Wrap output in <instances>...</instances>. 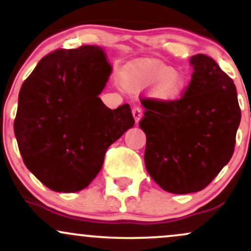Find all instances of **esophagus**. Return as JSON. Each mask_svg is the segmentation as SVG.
I'll return each instance as SVG.
<instances>
[{"mask_svg":"<svg viewBox=\"0 0 251 251\" xmlns=\"http://www.w3.org/2000/svg\"><path fill=\"white\" fill-rule=\"evenodd\" d=\"M132 116H133V118H134L135 124L139 123L140 119H142V117H143V111H142V108L138 107V106H135V107L132 108Z\"/></svg>","mask_w":251,"mask_h":251,"instance_id":"obj_1","label":"esophagus"}]
</instances>
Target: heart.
Here are the masks:
<instances>
[{"mask_svg": "<svg viewBox=\"0 0 251 251\" xmlns=\"http://www.w3.org/2000/svg\"><path fill=\"white\" fill-rule=\"evenodd\" d=\"M124 83L127 87H149L155 98L163 100H174L183 92L185 81L178 73L159 63H145L131 70L124 76Z\"/></svg>", "mask_w": 251, "mask_h": 251, "instance_id": "heart-1", "label": "heart"}]
</instances>
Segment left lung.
Returning a JSON list of instances; mask_svg holds the SVG:
<instances>
[{
    "mask_svg": "<svg viewBox=\"0 0 251 251\" xmlns=\"http://www.w3.org/2000/svg\"><path fill=\"white\" fill-rule=\"evenodd\" d=\"M191 81L175 101L143 99L149 175L171 194L201 191L232 157L241 109L234 81L211 57L191 56Z\"/></svg>",
    "mask_w": 251,
    "mask_h": 251,
    "instance_id": "left-lung-1",
    "label": "left lung"
}]
</instances>
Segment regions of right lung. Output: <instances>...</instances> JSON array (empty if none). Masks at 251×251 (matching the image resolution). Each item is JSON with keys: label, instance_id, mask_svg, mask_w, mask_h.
<instances>
[{"label": "right lung", "instance_id": "right-lung-1", "mask_svg": "<svg viewBox=\"0 0 251 251\" xmlns=\"http://www.w3.org/2000/svg\"><path fill=\"white\" fill-rule=\"evenodd\" d=\"M112 73L99 46L42 57L20 89L14 132L24 162L56 192L85 189L111 144L133 127L128 103L108 108L99 94Z\"/></svg>", "mask_w": 251, "mask_h": 251}]
</instances>
